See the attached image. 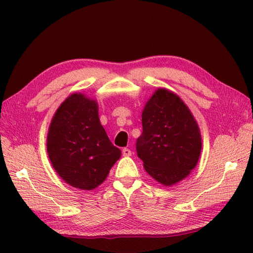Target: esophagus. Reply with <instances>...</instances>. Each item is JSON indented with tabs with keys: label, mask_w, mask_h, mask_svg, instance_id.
<instances>
[{
	"label": "esophagus",
	"mask_w": 253,
	"mask_h": 253,
	"mask_svg": "<svg viewBox=\"0 0 253 253\" xmlns=\"http://www.w3.org/2000/svg\"><path fill=\"white\" fill-rule=\"evenodd\" d=\"M122 152H123L124 157H130V155H131V151L128 148H124Z\"/></svg>",
	"instance_id": "1"
}]
</instances>
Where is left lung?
<instances>
[{
    "mask_svg": "<svg viewBox=\"0 0 253 253\" xmlns=\"http://www.w3.org/2000/svg\"><path fill=\"white\" fill-rule=\"evenodd\" d=\"M142 133L137 154L153 179L169 187L185 179L201 154V132L185 102L173 91L159 88L142 111Z\"/></svg>",
    "mask_w": 253,
    "mask_h": 253,
    "instance_id": "obj_1",
    "label": "left lung"
}]
</instances>
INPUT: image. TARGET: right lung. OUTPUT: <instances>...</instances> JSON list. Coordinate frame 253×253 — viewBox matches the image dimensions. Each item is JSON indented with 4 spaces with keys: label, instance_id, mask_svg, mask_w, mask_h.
Masks as SVG:
<instances>
[{
    "label": "right lung",
    "instance_id": "obj_1",
    "mask_svg": "<svg viewBox=\"0 0 253 253\" xmlns=\"http://www.w3.org/2000/svg\"><path fill=\"white\" fill-rule=\"evenodd\" d=\"M46 151L58 176L82 190L100 186L122 155L101 125L98 102L84 93L71 94L58 106L47 130Z\"/></svg>",
    "mask_w": 253,
    "mask_h": 253
}]
</instances>
